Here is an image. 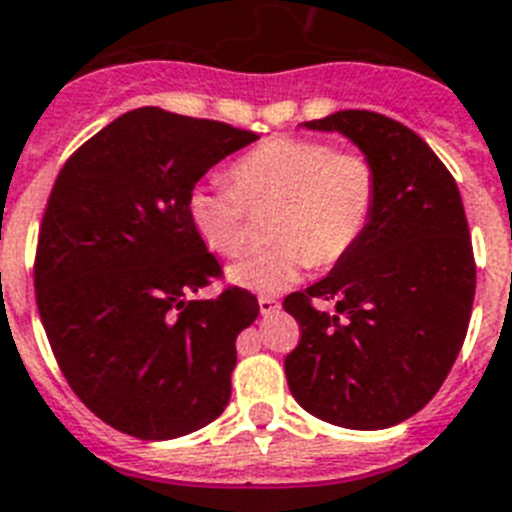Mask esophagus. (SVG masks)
Wrapping results in <instances>:
<instances>
[{
  "mask_svg": "<svg viewBox=\"0 0 512 512\" xmlns=\"http://www.w3.org/2000/svg\"><path fill=\"white\" fill-rule=\"evenodd\" d=\"M257 304H260L262 317H270V314H275V311L281 309V304H278L273 296H260V299H257Z\"/></svg>",
  "mask_w": 512,
  "mask_h": 512,
  "instance_id": "34e87169",
  "label": "esophagus"
}]
</instances>
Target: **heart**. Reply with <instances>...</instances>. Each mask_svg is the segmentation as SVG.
Segmentation results:
<instances>
[{"label":"heart","mask_w":512,"mask_h":512,"mask_svg":"<svg viewBox=\"0 0 512 512\" xmlns=\"http://www.w3.org/2000/svg\"><path fill=\"white\" fill-rule=\"evenodd\" d=\"M231 181L195 185L188 216L208 250L234 257L247 247V206L278 203L273 247L229 268V281L252 293L286 291L311 262H340L363 237L379 198V175L366 154L299 136L262 141L237 159Z\"/></svg>","instance_id":"obj_1"}]
</instances>
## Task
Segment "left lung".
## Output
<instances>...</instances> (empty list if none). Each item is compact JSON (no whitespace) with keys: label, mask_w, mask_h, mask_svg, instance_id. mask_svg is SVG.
Here are the masks:
<instances>
[{"label":"left lung","mask_w":512,"mask_h":512,"mask_svg":"<svg viewBox=\"0 0 512 512\" xmlns=\"http://www.w3.org/2000/svg\"><path fill=\"white\" fill-rule=\"evenodd\" d=\"M304 128L353 141L376 167L379 198L330 275L283 301L301 327L288 389L324 422L391 428L435 397L464 345L477 288L464 203L435 151L386 115L340 110ZM314 298L336 314L314 310Z\"/></svg>","instance_id":"1"}]
</instances>
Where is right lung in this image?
<instances>
[{
    "label": "right lung",
    "instance_id": "add662e5",
    "mask_svg": "<svg viewBox=\"0 0 512 512\" xmlns=\"http://www.w3.org/2000/svg\"><path fill=\"white\" fill-rule=\"evenodd\" d=\"M257 133L162 108L123 113L61 167L35 252V301L66 381L102 422L170 441L224 412L237 335L260 314L219 278L188 216L213 164Z\"/></svg>",
    "mask_w": 512,
    "mask_h": 512
}]
</instances>
